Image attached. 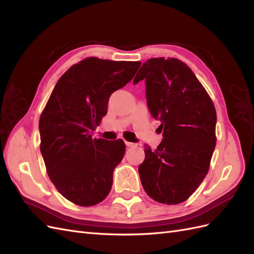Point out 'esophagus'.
Wrapping results in <instances>:
<instances>
[{
	"instance_id": "1",
	"label": "esophagus",
	"mask_w": 254,
	"mask_h": 254,
	"mask_svg": "<svg viewBox=\"0 0 254 254\" xmlns=\"http://www.w3.org/2000/svg\"><path fill=\"white\" fill-rule=\"evenodd\" d=\"M125 144H126L127 147H133V146H135V144L132 143V142H127V141H126Z\"/></svg>"
}]
</instances>
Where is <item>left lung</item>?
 I'll use <instances>...</instances> for the list:
<instances>
[{
  "label": "left lung",
  "mask_w": 254,
  "mask_h": 254,
  "mask_svg": "<svg viewBox=\"0 0 254 254\" xmlns=\"http://www.w3.org/2000/svg\"><path fill=\"white\" fill-rule=\"evenodd\" d=\"M143 79L148 110L161 122L163 139L153 150L145 145L140 179L153 200L177 204L194 193L209 171L216 110L195 74L178 59L147 60L133 84Z\"/></svg>",
  "instance_id": "obj_1"
}]
</instances>
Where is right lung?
Here are the masks:
<instances>
[{
    "label": "right lung",
    "mask_w": 254,
    "mask_h": 254,
    "mask_svg": "<svg viewBox=\"0 0 254 254\" xmlns=\"http://www.w3.org/2000/svg\"><path fill=\"white\" fill-rule=\"evenodd\" d=\"M140 61L95 57L74 64L61 76L40 117V150L48 175L67 200L97 204L112 187L113 171L124 157L121 139H93L107 114L109 97L131 80Z\"/></svg>",
    "instance_id": "add662e5"
}]
</instances>
